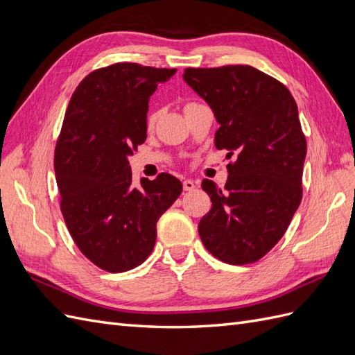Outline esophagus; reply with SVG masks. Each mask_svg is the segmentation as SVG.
Instances as JSON below:
<instances>
[{
    "instance_id": "1",
    "label": "esophagus",
    "mask_w": 355,
    "mask_h": 355,
    "mask_svg": "<svg viewBox=\"0 0 355 355\" xmlns=\"http://www.w3.org/2000/svg\"><path fill=\"white\" fill-rule=\"evenodd\" d=\"M197 187V184L192 179H185L184 180V189L185 191H194Z\"/></svg>"
}]
</instances>
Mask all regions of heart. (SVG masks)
<instances>
[{
	"mask_svg": "<svg viewBox=\"0 0 355 355\" xmlns=\"http://www.w3.org/2000/svg\"><path fill=\"white\" fill-rule=\"evenodd\" d=\"M189 105H192V103H188L187 106H189ZM155 120H157V112H154V114L149 115V120H148V123H149V124H153Z\"/></svg>",
	"mask_w": 355,
	"mask_h": 355,
	"instance_id": "obj_1",
	"label": "heart"
}]
</instances>
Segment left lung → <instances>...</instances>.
<instances>
[{
	"instance_id": "obj_1",
	"label": "left lung",
	"mask_w": 355,
	"mask_h": 355,
	"mask_svg": "<svg viewBox=\"0 0 355 355\" xmlns=\"http://www.w3.org/2000/svg\"><path fill=\"white\" fill-rule=\"evenodd\" d=\"M184 80L207 102L218 149L237 153L230 180L204 179L211 200L198 223L206 249L231 265L256 262L280 241L302 200L306 141L284 84L249 65L188 68Z\"/></svg>"
}]
</instances>
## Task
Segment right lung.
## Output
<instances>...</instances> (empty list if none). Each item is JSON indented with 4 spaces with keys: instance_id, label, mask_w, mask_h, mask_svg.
<instances>
[{
    "instance_id": "right-lung-1",
    "label": "right lung",
    "mask_w": 355,
    "mask_h": 355,
    "mask_svg": "<svg viewBox=\"0 0 355 355\" xmlns=\"http://www.w3.org/2000/svg\"><path fill=\"white\" fill-rule=\"evenodd\" d=\"M176 69L115 63L73 92L55 151L60 210L81 253L110 272L151 254L157 222L180 196L168 173L135 187L128 157L146 141L148 102Z\"/></svg>"
}]
</instances>
